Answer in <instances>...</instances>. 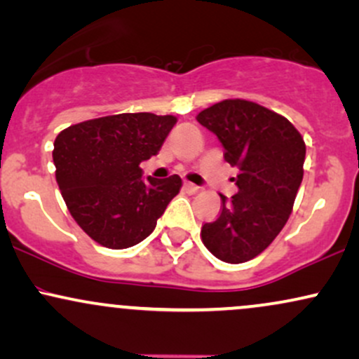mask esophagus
<instances>
[{
    "instance_id": "34e87169",
    "label": "esophagus",
    "mask_w": 359,
    "mask_h": 359,
    "mask_svg": "<svg viewBox=\"0 0 359 359\" xmlns=\"http://www.w3.org/2000/svg\"><path fill=\"white\" fill-rule=\"evenodd\" d=\"M184 189L187 191L189 194H196L197 191H199V187H197L196 184H191V182H185L184 184Z\"/></svg>"
}]
</instances>
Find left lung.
<instances>
[{
    "mask_svg": "<svg viewBox=\"0 0 359 359\" xmlns=\"http://www.w3.org/2000/svg\"><path fill=\"white\" fill-rule=\"evenodd\" d=\"M197 121L216 135L224 160L240 168L231 201L201 229L204 246L226 263L258 257L290 216L304 177L306 143L275 111L245 100H224L201 111Z\"/></svg>",
    "mask_w": 359,
    "mask_h": 359,
    "instance_id": "obj_1",
    "label": "left lung"
}]
</instances>
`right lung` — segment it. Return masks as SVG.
I'll list each match as a JSON object with an SVG mask.
<instances>
[{"mask_svg": "<svg viewBox=\"0 0 359 359\" xmlns=\"http://www.w3.org/2000/svg\"><path fill=\"white\" fill-rule=\"evenodd\" d=\"M175 116L123 113L65 128L53 143L55 179L69 212L101 246L123 250L150 236L182 179H142Z\"/></svg>", "mask_w": 359, "mask_h": 359, "instance_id": "obj_1", "label": "right lung"}]
</instances>
